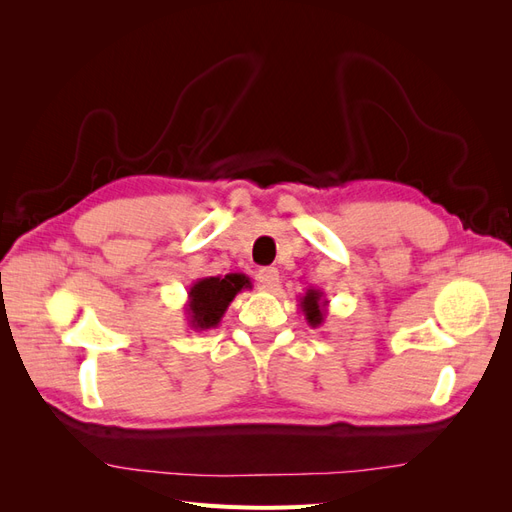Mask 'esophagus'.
Wrapping results in <instances>:
<instances>
[{"label":"esophagus","mask_w":512,"mask_h":512,"mask_svg":"<svg viewBox=\"0 0 512 512\" xmlns=\"http://www.w3.org/2000/svg\"><path fill=\"white\" fill-rule=\"evenodd\" d=\"M258 282L265 290H275V286L280 284V271L275 267H265L258 271Z\"/></svg>","instance_id":"obj_1"}]
</instances>
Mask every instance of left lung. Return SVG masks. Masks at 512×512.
I'll return each instance as SVG.
<instances>
[{
	"label": "left lung",
	"mask_w": 512,
	"mask_h": 512,
	"mask_svg": "<svg viewBox=\"0 0 512 512\" xmlns=\"http://www.w3.org/2000/svg\"><path fill=\"white\" fill-rule=\"evenodd\" d=\"M299 307H301V312H303L309 327L316 329V327H320V324H324V318H327L329 301L324 299V292L320 288L309 286L303 297L299 299Z\"/></svg>",
	"instance_id": "left-lung-1"
}]
</instances>
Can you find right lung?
Masks as SVG:
<instances>
[{
	"instance_id": "right-lung-1",
	"label": "right lung",
	"mask_w": 512,
	"mask_h": 512,
	"mask_svg": "<svg viewBox=\"0 0 512 512\" xmlns=\"http://www.w3.org/2000/svg\"><path fill=\"white\" fill-rule=\"evenodd\" d=\"M241 290H252V280L245 273H228L215 277H200L188 290L185 316L190 329L209 331L222 322L228 305Z\"/></svg>"
}]
</instances>
